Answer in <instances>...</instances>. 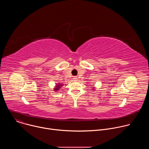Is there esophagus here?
<instances>
[{
    "label": "esophagus",
    "mask_w": 149,
    "mask_h": 149,
    "mask_svg": "<svg viewBox=\"0 0 149 149\" xmlns=\"http://www.w3.org/2000/svg\"><path fill=\"white\" fill-rule=\"evenodd\" d=\"M77 79H78V78H77V77H74V78H73V79H74V81H77Z\"/></svg>",
    "instance_id": "1"
}]
</instances>
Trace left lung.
<instances>
[{
  "label": "left lung",
  "instance_id": "8db88e82",
  "mask_svg": "<svg viewBox=\"0 0 149 149\" xmlns=\"http://www.w3.org/2000/svg\"><path fill=\"white\" fill-rule=\"evenodd\" d=\"M93 88H95V87H93ZM93 90H95V88H94V89H93Z\"/></svg>",
  "mask_w": 149,
  "mask_h": 149
}]
</instances>
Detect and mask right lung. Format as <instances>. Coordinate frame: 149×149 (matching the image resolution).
Instances as JSON below:
<instances>
[{
  "label": "right lung",
  "mask_w": 149,
  "mask_h": 149,
  "mask_svg": "<svg viewBox=\"0 0 149 149\" xmlns=\"http://www.w3.org/2000/svg\"><path fill=\"white\" fill-rule=\"evenodd\" d=\"M63 84H59V83H58V84H56V86H55V87L54 88V90L55 91H58L62 86H63Z\"/></svg>",
  "instance_id": "right-lung-1"
}]
</instances>
